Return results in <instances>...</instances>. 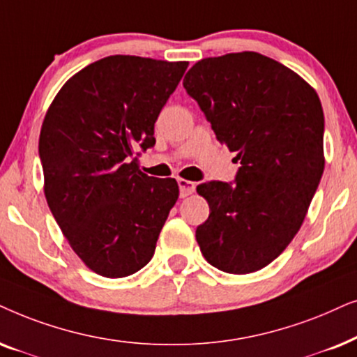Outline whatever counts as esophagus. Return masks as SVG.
Listing matches in <instances>:
<instances>
[{
	"label": "esophagus",
	"instance_id": "obj_1",
	"mask_svg": "<svg viewBox=\"0 0 357 357\" xmlns=\"http://www.w3.org/2000/svg\"><path fill=\"white\" fill-rule=\"evenodd\" d=\"M178 184H179V194H181V197L191 196V194L196 191V183L189 181V179L179 178L178 179Z\"/></svg>",
	"mask_w": 357,
	"mask_h": 357
}]
</instances>
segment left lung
I'll list each match as a JSON object with an SVG mask.
<instances>
[{"label": "left lung", "mask_w": 357, "mask_h": 357, "mask_svg": "<svg viewBox=\"0 0 357 357\" xmlns=\"http://www.w3.org/2000/svg\"><path fill=\"white\" fill-rule=\"evenodd\" d=\"M183 84L241 163L235 184L197 186L211 208L196 230L199 248L223 273H255L287 248L321 179L320 98L296 71L256 52L199 60Z\"/></svg>", "instance_id": "1"}]
</instances>
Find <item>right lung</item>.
<instances>
[{
  "label": "right lung",
  "instance_id": "obj_1",
  "mask_svg": "<svg viewBox=\"0 0 357 357\" xmlns=\"http://www.w3.org/2000/svg\"><path fill=\"white\" fill-rule=\"evenodd\" d=\"M189 61L111 55L66 82L39 137L44 194L71 250L93 273L126 278L151 259L176 179L146 176L135 150L155 145V122Z\"/></svg>",
  "mask_w": 357,
  "mask_h": 357
}]
</instances>
